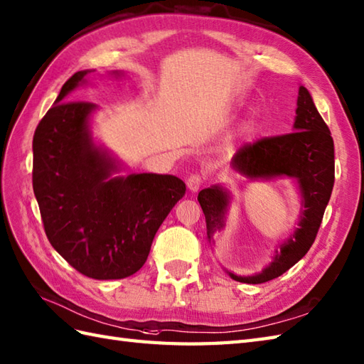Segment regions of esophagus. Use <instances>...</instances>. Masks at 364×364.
<instances>
[{"instance_id":"1","label":"esophagus","mask_w":364,"mask_h":364,"mask_svg":"<svg viewBox=\"0 0 364 364\" xmlns=\"http://www.w3.org/2000/svg\"><path fill=\"white\" fill-rule=\"evenodd\" d=\"M203 181H205V175H203V173H192L189 178H188V188H189V191L197 192L201 188Z\"/></svg>"}]
</instances>
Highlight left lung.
Listing matches in <instances>:
<instances>
[{"label": "left lung", "instance_id": "left-lung-1", "mask_svg": "<svg viewBox=\"0 0 364 364\" xmlns=\"http://www.w3.org/2000/svg\"><path fill=\"white\" fill-rule=\"evenodd\" d=\"M291 133L264 138L240 147L232 156V168L250 180L290 176L299 186L301 220L294 232L281 243L272 264L252 276L230 273L234 281L264 284L284 274L307 255L314 245L335 183V149L327 124L318 113L310 92L299 87L296 117ZM198 201L206 218L208 239L225 228L230 192L222 186L203 189Z\"/></svg>", "mask_w": 364, "mask_h": 364}]
</instances>
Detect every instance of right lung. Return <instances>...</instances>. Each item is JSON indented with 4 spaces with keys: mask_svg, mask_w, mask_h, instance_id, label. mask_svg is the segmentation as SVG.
I'll return each mask as SVG.
<instances>
[{
    "mask_svg": "<svg viewBox=\"0 0 364 364\" xmlns=\"http://www.w3.org/2000/svg\"><path fill=\"white\" fill-rule=\"evenodd\" d=\"M88 73L77 71L65 82L37 125L32 186L58 255L83 276L124 279L146 264L158 228L183 198L186 184L173 175L113 176L119 163L96 146L90 132L96 104L68 100Z\"/></svg>",
    "mask_w": 364,
    "mask_h": 364,
    "instance_id": "add662e5",
    "label": "right lung"
}]
</instances>
